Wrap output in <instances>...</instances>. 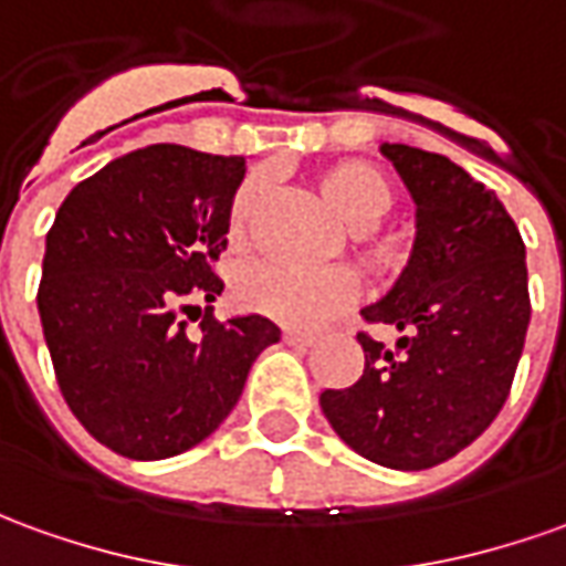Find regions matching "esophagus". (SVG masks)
Returning a JSON list of instances; mask_svg holds the SVG:
<instances>
[{
	"instance_id": "1",
	"label": "esophagus",
	"mask_w": 566,
	"mask_h": 566,
	"mask_svg": "<svg viewBox=\"0 0 566 566\" xmlns=\"http://www.w3.org/2000/svg\"><path fill=\"white\" fill-rule=\"evenodd\" d=\"M283 342L286 345H295V348H311L317 342L314 333H302V329H283Z\"/></svg>"
}]
</instances>
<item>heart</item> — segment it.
I'll return each mask as SVG.
<instances>
[{
    "label": "heart",
    "mask_w": 566,
    "mask_h": 566,
    "mask_svg": "<svg viewBox=\"0 0 566 566\" xmlns=\"http://www.w3.org/2000/svg\"><path fill=\"white\" fill-rule=\"evenodd\" d=\"M317 187L335 212L354 224L350 245L360 271L373 280H388L407 264V245L391 231H376L373 224L391 212L397 190L391 178L369 163L348 159L335 163L317 175ZM268 197V178L249 175L233 193L228 209V237L233 243H245L259 221L261 206ZM357 283L348 268L335 264L323 271H292L283 264H249L233 280V302L283 326H321L338 311L354 302Z\"/></svg>",
    "instance_id": "1"
}]
</instances>
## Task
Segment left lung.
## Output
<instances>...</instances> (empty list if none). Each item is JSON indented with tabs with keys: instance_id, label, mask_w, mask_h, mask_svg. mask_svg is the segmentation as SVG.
I'll return each instance as SVG.
<instances>
[{
	"instance_id": "obj_1",
	"label": "left lung",
	"mask_w": 566,
	"mask_h": 566,
	"mask_svg": "<svg viewBox=\"0 0 566 566\" xmlns=\"http://www.w3.org/2000/svg\"><path fill=\"white\" fill-rule=\"evenodd\" d=\"M419 206L412 259L366 323L400 329L395 348L357 333L364 376L321 407L350 450L397 471L447 462L484 434L512 391L530 323L517 224L493 190L440 154L381 144Z\"/></svg>"
}]
</instances>
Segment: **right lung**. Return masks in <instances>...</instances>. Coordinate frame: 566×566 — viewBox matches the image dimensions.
I'll return each instance as SVG.
<instances>
[{
    "label": "right lung",
    "instance_id": "obj_1",
    "mask_svg": "<svg viewBox=\"0 0 566 566\" xmlns=\"http://www.w3.org/2000/svg\"><path fill=\"white\" fill-rule=\"evenodd\" d=\"M243 157L150 144L67 193L49 237L36 305L54 379L82 428L128 459H169L228 419L268 317L218 321L228 209ZM207 302L201 333L181 313Z\"/></svg>",
    "mask_w": 566,
    "mask_h": 566
}]
</instances>
